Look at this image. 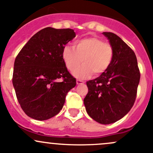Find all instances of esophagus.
I'll return each mask as SVG.
<instances>
[{
	"label": "esophagus",
	"instance_id": "1",
	"mask_svg": "<svg viewBox=\"0 0 153 153\" xmlns=\"http://www.w3.org/2000/svg\"><path fill=\"white\" fill-rule=\"evenodd\" d=\"M84 83V82L82 80H80V79H76V84L77 85H82Z\"/></svg>",
	"mask_w": 153,
	"mask_h": 153
}]
</instances>
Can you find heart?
Returning a JSON list of instances; mask_svg holds the SVG:
<instances>
[{"mask_svg":"<svg viewBox=\"0 0 153 153\" xmlns=\"http://www.w3.org/2000/svg\"><path fill=\"white\" fill-rule=\"evenodd\" d=\"M113 48L108 42L97 37L80 39L74 42V48L66 45L62 48V57L66 68L72 71L82 61L84 64L73 72L78 79L103 74L111 65Z\"/></svg>","mask_w":153,"mask_h":153,"instance_id":"obj_1","label":"heart"}]
</instances>
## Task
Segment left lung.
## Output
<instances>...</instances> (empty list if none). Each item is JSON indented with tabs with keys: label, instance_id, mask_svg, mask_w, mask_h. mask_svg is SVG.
<instances>
[{
	"label": "left lung",
	"instance_id": "8db88e82",
	"mask_svg": "<svg viewBox=\"0 0 153 153\" xmlns=\"http://www.w3.org/2000/svg\"><path fill=\"white\" fill-rule=\"evenodd\" d=\"M102 34L113 48V60L103 74L86 82L88 93L84 105L94 120L109 124L123 118L134 105L140 71L130 47L116 34Z\"/></svg>",
	"mask_w": 153,
	"mask_h": 153
}]
</instances>
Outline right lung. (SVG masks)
<instances>
[{"mask_svg":"<svg viewBox=\"0 0 153 153\" xmlns=\"http://www.w3.org/2000/svg\"><path fill=\"white\" fill-rule=\"evenodd\" d=\"M76 37L71 29L47 27L23 47L14 64L12 83L24 113L47 120L62 110L68 92L76 86L62 57V48Z\"/></svg>","mask_w":153,"mask_h":153,"instance_id":"add662e5","label":"right lung"}]
</instances>
